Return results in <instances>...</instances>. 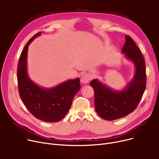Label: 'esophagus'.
I'll return each instance as SVG.
<instances>
[{"instance_id":"obj_1","label":"esophagus","mask_w":159,"mask_h":159,"mask_svg":"<svg viewBox=\"0 0 159 159\" xmlns=\"http://www.w3.org/2000/svg\"><path fill=\"white\" fill-rule=\"evenodd\" d=\"M89 80H90V77L88 74L82 75L80 77V82L82 83V84H88Z\"/></svg>"}]
</instances>
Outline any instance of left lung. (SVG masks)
<instances>
[{
  "label": "left lung",
  "instance_id": "1",
  "mask_svg": "<svg viewBox=\"0 0 159 159\" xmlns=\"http://www.w3.org/2000/svg\"><path fill=\"white\" fill-rule=\"evenodd\" d=\"M126 37L122 53L135 65V75L122 90H113L98 79L90 82L95 93V107L97 113L107 120L124 117L134 111L146 89V64L143 55L135 42L128 35Z\"/></svg>",
  "mask_w": 159,
  "mask_h": 159
}]
</instances>
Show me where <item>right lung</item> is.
Here are the masks:
<instances>
[{
  "label": "right lung",
  "instance_id": "obj_1",
  "mask_svg": "<svg viewBox=\"0 0 159 159\" xmlns=\"http://www.w3.org/2000/svg\"><path fill=\"white\" fill-rule=\"evenodd\" d=\"M33 36L25 46L20 56L17 66V80L19 95L28 111L38 119L55 122L62 120L71 107L73 99L80 89V79L67 80L52 88H44L33 82L27 72L28 49L35 38Z\"/></svg>",
  "mask_w": 159,
  "mask_h": 159
}]
</instances>
